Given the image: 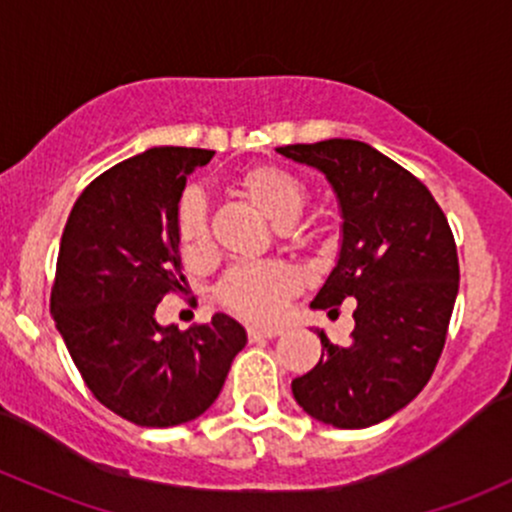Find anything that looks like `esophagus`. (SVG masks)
Segmentation results:
<instances>
[{"label": "esophagus", "instance_id": "esophagus-1", "mask_svg": "<svg viewBox=\"0 0 512 512\" xmlns=\"http://www.w3.org/2000/svg\"><path fill=\"white\" fill-rule=\"evenodd\" d=\"M279 333H282V330H279V328H255V325H252V328H247V338H250L252 342L277 338Z\"/></svg>", "mask_w": 512, "mask_h": 512}]
</instances>
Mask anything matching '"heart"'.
<instances>
[{"mask_svg": "<svg viewBox=\"0 0 512 512\" xmlns=\"http://www.w3.org/2000/svg\"><path fill=\"white\" fill-rule=\"evenodd\" d=\"M235 184L274 226H289L306 209L308 192L303 182L279 165L260 162V165L245 167ZM177 235L179 247L189 260L209 255V218H206V204L199 192H187L179 201ZM294 289L296 274L289 267L282 262H262V265L235 267L223 279L218 299L243 318L265 323V320L277 318L279 308L294 294Z\"/></svg>", "mask_w": 512, "mask_h": 512, "instance_id": "obj_1", "label": "heart"}]
</instances>
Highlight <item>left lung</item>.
<instances>
[{"label":"left lung","instance_id":"left-lung-1","mask_svg":"<svg viewBox=\"0 0 512 512\" xmlns=\"http://www.w3.org/2000/svg\"><path fill=\"white\" fill-rule=\"evenodd\" d=\"M277 153L323 172L340 204V255L311 308L357 299L350 345L318 330V364L291 391L320 423L369 428L435 372L459 291L454 235L428 187L372 145L333 138Z\"/></svg>","mask_w":512,"mask_h":512}]
</instances>
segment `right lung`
<instances>
[{"label":"right lung","mask_w":512,"mask_h":512,"mask_svg":"<svg viewBox=\"0 0 512 512\" xmlns=\"http://www.w3.org/2000/svg\"><path fill=\"white\" fill-rule=\"evenodd\" d=\"M213 150L150 148L99 174L63 230L50 313L94 398L143 428L199 418L245 347L238 320L160 325L155 308L182 291L177 211L187 177Z\"/></svg>","instance_id":"obj_1"}]
</instances>
